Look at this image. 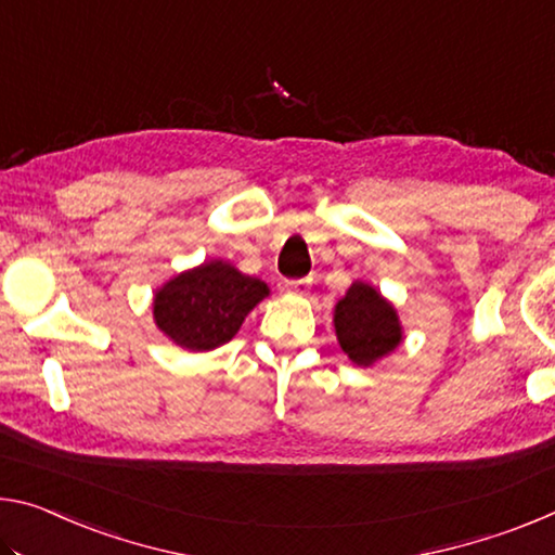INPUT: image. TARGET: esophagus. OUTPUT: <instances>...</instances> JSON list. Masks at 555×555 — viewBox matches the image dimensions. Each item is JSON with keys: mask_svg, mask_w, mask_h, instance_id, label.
<instances>
[{"mask_svg": "<svg viewBox=\"0 0 555 555\" xmlns=\"http://www.w3.org/2000/svg\"><path fill=\"white\" fill-rule=\"evenodd\" d=\"M309 284H311V279H294V281H286V292H288V294L304 296L306 292H309Z\"/></svg>", "mask_w": 555, "mask_h": 555, "instance_id": "34e87169", "label": "esophagus"}]
</instances>
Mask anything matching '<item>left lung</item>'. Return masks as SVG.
I'll return each instance as SVG.
<instances>
[{
  "label": "left lung",
  "mask_w": 555,
  "mask_h": 555,
  "mask_svg": "<svg viewBox=\"0 0 555 555\" xmlns=\"http://www.w3.org/2000/svg\"><path fill=\"white\" fill-rule=\"evenodd\" d=\"M336 336L356 365H373L402 343L398 311L385 301L375 286L356 281L333 311Z\"/></svg>",
  "instance_id": "8db88e82"
}]
</instances>
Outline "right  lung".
<instances>
[{
  "mask_svg": "<svg viewBox=\"0 0 555 555\" xmlns=\"http://www.w3.org/2000/svg\"><path fill=\"white\" fill-rule=\"evenodd\" d=\"M269 296L261 279L227 261H205L155 292V325L184 350H212L236 336L254 306Z\"/></svg>",
  "mask_w": 555,
  "mask_h": 555,
  "instance_id": "add662e5",
  "label": "right lung"
}]
</instances>
